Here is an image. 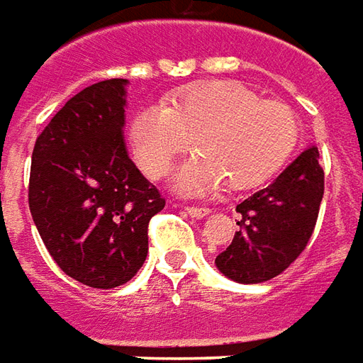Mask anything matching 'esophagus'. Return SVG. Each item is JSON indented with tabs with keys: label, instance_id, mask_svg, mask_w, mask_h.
Returning <instances> with one entry per match:
<instances>
[{
	"label": "esophagus",
	"instance_id": "esophagus-1",
	"mask_svg": "<svg viewBox=\"0 0 363 363\" xmlns=\"http://www.w3.org/2000/svg\"><path fill=\"white\" fill-rule=\"evenodd\" d=\"M186 209L187 215H191V217L195 218H203V217H207L211 213L209 207H184Z\"/></svg>",
	"mask_w": 363,
	"mask_h": 363
}]
</instances>
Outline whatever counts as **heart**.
Listing matches in <instances>:
<instances>
[{
	"label": "heart",
	"mask_w": 363,
	"mask_h": 363,
	"mask_svg": "<svg viewBox=\"0 0 363 363\" xmlns=\"http://www.w3.org/2000/svg\"><path fill=\"white\" fill-rule=\"evenodd\" d=\"M136 160L148 176H164L179 154L199 150L174 172L179 194L205 195L227 186L262 184L291 154L297 123L289 107L262 101L238 82L218 79L187 87L169 105L143 107L130 121Z\"/></svg>",
	"instance_id": "b5f03b06"
}]
</instances>
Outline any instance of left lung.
Masks as SVG:
<instances>
[{
    "label": "left lung",
    "instance_id": "obj_1",
    "mask_svg": "<svg viewBox=\"0 0 363 363\" xmlns=\"http://www.w3.org/2000/svg\"><path fill=\"white\" fill-rule=\"evenodd\" d=\"M325 194L318 148L307 146L268 187L236 211L233 242L215 259L217 269L236 284H262L279 276L309 242Z\"/></svg>",
    "mask_w": 363,
    "mask_h": 363
}]
</instances>
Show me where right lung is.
I'll return each mask as SVG.
<instances>
[{"label":"right lung","mask_w":363,"mask_h":363,"mask_svg":"<svg viewBox=\"0 0 363 363\" xmlns=\"http://www.w3.org/2000/svg\"><path fill=\"white\" fill-rule=\"evenodd\" d=\"M128 79L72 97L38 135L29 207L46 250L66 276L97 289L133 279L148 254V220L166 201L128 158Z\"/></svg>","instance_id":"obj_1"}]
</instances>
